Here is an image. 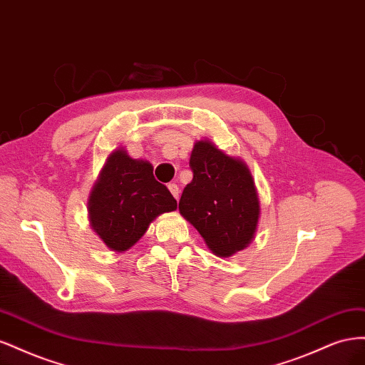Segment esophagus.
<instances>
[{
  "label": "esophagus",
  "mask_w": 365,
  "mask_h": 365,
  "mask_svg": "<svg viewBox=\"0 0 365 365\" xmlns=\"http://www.w3.org/2000/svg\"><path fill=\"white\" fill-rule=\"evenodd\" d=\"M169 190H170V193L175 196V200H178L180 197V187H178V184H175V182H170L169 185Z\"/></svg>",
  "instance_id": "34e87169"
}]
</instances>
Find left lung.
Instances as JSON below:
<instances>
[{"instance_id": "left-lung-1", "label": "left lung", "mask_w": 365, "mask_h": 365, "mask_svg": "<svg viewBox=\"0 0 365 365\" xmlns=\"http://www.w3.org/2000/svg\"><path fill=\"white\" fill-rule=\"evenodd\" d=\"M180 213L200 231L217 257L245 250L257 231L260 202L248 165L230 157L210 140L195 143Z\"/></svg>"}]
</instances>
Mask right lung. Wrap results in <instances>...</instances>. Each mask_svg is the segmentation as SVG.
<instances>
[{
	"mask_svg": "<svg viewBox=\"0 0 365 365\" xmlns=\"http://www.w3.org/2000/svg\"><path fill=\"white\" fill-rule=\"evenodd\" d=\"M173 210L176 200L155 180L152 164L130 158L125 148L109 153L88 197L91 228L115 252L134 247L153 219Z\"/></svg>",
	"mask_w": 365,
	"mask_h": 365,
	"instance_id": "add662e5",
	"label": "right lung"
}]
</instances>
